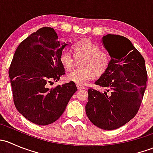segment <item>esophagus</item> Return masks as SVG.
I'll list each match as a JSON object with an SVG mask.
<instances>
[{"label": "esophagus", "mask_w": 153, "mask_h": 153, "mask_svg": "<svg viewBox=\"0 0 153 153\" xmlns=\"http://www.w3.org/2000/svg\"><path fill=\"white\" fill-rule=\"evenodd\" d=\"M76 86H77V88H78V89H85V87H84V86L79 85V84H77Z\"/></svg>", "instance_id": "34e87169"}]
</instances>
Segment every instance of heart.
Segmentation results:
<instances>
[{
    "mask_svg": "<svg viewBox=\"0 0 153 153\" xmlns=\"http://www.w3.org/2000/svg\"><path fill=\"white\" fill-rule=\"evenodd\" d=\"M76 58H84L81 61V69H75L68 73L66 79L69 82L79 85L86 84L95 75H103L109 66V56L103 51L100 50L98 44L89 39H83L76 43L72 47ZM62 67L67 70L73 68L75 58L67 51H63L59 57Z\"/></svg>",
    "mask_w": 153,
    "mask_h": 153,
    "instance_id": "1",
    "label": "heart"
}]
</instances>
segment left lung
Wrapping results in <instances>:
<instances>
[{
    "instance_id": "8db88e82",
    "label": "left lung",
    "mask_w": 153,
    "mask_h": 153,
    "mask_svg": "<svg viewBox=\"0 0 153 153\" xmlns=\"http://www.w3.org/2000/svg\"><path fill=\"white\" fill-rule=\"evenodd\" d=\"M102 44L110 56L107 70L95 82L104 92L89 89L86 113L95 126L118 129L135 116L146 87L147 74L142 55L129 39L104 35Z\"/></svg>"
}]
</instances>
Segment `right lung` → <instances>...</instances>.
<instances>
[{
	"label": "right lung",
	"instance_id": "right-lung-1",
	"mask_svg": "<svg viewBox=\"0 0 153 153\" xmlns=\"http://www.w3.org/2000/svg\"><path fill=\"white\" fill-rule=\"evenodd\" d=\"M70 44L60 41L54 29L43 27L15 51L9 70L14 103L18 112L34 124L45 126L57 121L78 90L72 82L49 87L65 74L59 57Z\"/></svg>",
	"mask_w": 153,
	"mask_h": 153
}]
</instances>
